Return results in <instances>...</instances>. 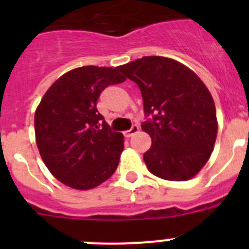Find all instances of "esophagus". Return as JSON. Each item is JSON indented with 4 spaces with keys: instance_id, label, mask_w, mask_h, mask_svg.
Wrapping results in <instances>:
<instances>
[{
    "instance_id": "esophagus-1",
    "label": "esophagus",
    "mask_w": 249,
    "mask_h": 249,
    "mask_svg": "<svg viewBox=\"0 0 249 249\" xmlns=\"http://www.w3.org/2000/svg\"><path fill=\"white\" fill-rule=\"evenodd\" d=\"M138 131H140V127L137 126V124H133V126L131 127V128L128 129V131H126L123 135L126 136V137H132L133 135H136V133H138Z\"/></svg>"
}]
</instances>
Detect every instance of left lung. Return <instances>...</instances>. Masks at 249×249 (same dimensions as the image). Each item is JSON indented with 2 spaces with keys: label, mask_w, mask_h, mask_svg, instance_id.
<instances>
[{
  "label": "left lung",
  "mask_w": 249,
  "mask_h": 249,
  "mask_svg": "<svg viewBox=\"0 0 249 249\" xmlns=\"http://www.w3.org/2000/svg\"><path fill=\"white\" fill-rule=\"evenodd\" d=\"M138 85L146 116L142 131L152 140L143 155L152 175L167 181L195 177L210 160L218 122L214 101L195 72L176 59L146 56L118 66Z\"/></svg>",
  "instance_id": "left-lung-1"
}]
</instances>
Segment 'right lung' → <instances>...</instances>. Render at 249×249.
<instances>
[{
	"label": "right lung",
	"instance_id": "add662e5",
	"mask_svg": "<svg viewBox=\"0 0 249 249\" xmlns=\"http://www.w3.org/2000/svg\"><path fill=\"white\" fill-rule=\"evenodd\" d=\"M124 81L118 67L83 66L43 94L35 112L36 143L48 171L65 186L92 190L117 168L123 135L109 129L96 106L107 86Z\"/></svg>",
	"mask_w": 249,
	"mask_h": 249
}]
</instances>
